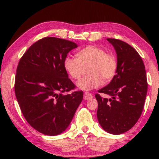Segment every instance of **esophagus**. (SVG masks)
<instances>
[{"instance_id": "esophagus-1", "label": "esophagus", "mask_w": 159, "mask_h": 159, "mask_svg": "<svg viewBox=\"0 0 159 159\" xmlns=\"http://www.w3.org/2000/svg\"><path fill=\"white\" fill-rule=\"evenodd\" d=\"M93 98V95L91 94L90 93H84V100H86V101H88V100H90V98Z\"/></svg>"}]
</instances>
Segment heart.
Masks as SVG:
<instances>
[{"label": "heart", "instance_id": "1", "mask_svg": "<svg viewBox=\"0 0 159 159\" xmlns=\"http://www.w3.org/2000/svg\"><path fill=\"white\" fill-rule=\"evenodd\" d=\"M77 58L66 56L64 60V68L74 79H79L82 72V66L89 65L90 75L80 79L77 87L82 90L97 88L105 81L111 80L116 71V61L114 56L105 50L95 45H89L78 52Z\"/></svg>", "mask_w": 159, "mask_h": 159}]
</instances>
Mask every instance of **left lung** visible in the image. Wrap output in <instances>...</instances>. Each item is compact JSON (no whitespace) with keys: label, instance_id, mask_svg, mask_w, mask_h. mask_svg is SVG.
Segmentation results:
<instances>
[{"label":"left lung","instance_id":"obj_1","mask_svg":"<svg viewBox=\"0 0 159 159\" xmlns=\"http://www.w3.org/2000/svg\"><path fill=\"white\" fill-rule=\"evenodd\" d=\"M117 56L116 75L107 86L98 90L108 95H95L97 118L101 127L113 134H120L135 125L142 114L148 90L145 65L139 53L127 43L107 38Z\"/></svg>","mask_w":159,"mask_h":159}]
</instances>
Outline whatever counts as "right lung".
I'll use <instances>...</instances> for the list:
<instances>
[{"label":"right lung","instance_id":"1","mask_svg":"<svg viewBox=\"0 0 159 159\" xmlns=\"http://www.w3.org/2000/svg\"><path fill=\"white\" fill-rule=\"evenodd\" d=\"M76 48L71 41L44 38L28 48L17 66L14 90L19 107L27 122L46 135L64 132L83 99L82 91L64 94L75 88L64 60Z\"/></svg>","mask_w":159,"mask_h":159}]
</instances>
